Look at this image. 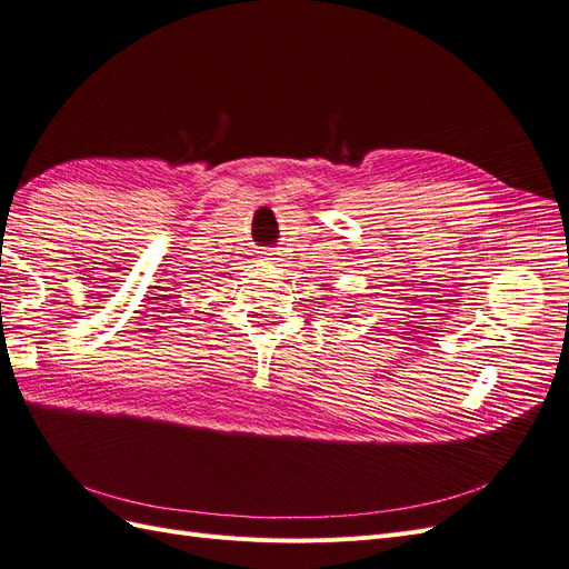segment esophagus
<instances>
[{
	"label": "esophagus",
	"mask_w": 569,
	"mask_h": 569,
	"mask_svg": "<svg viewBox=\"0 0 569 569\" xmlns=\"http://www.w3.org/2000/svg\"><path fill=\"white\" fill-rule=\"evenodd\" d=\"M261 258H263V261H268V263H278V251L266 249V251H261Z\"/></svg>",
	"instance_id": "1"
}]
</instances>
